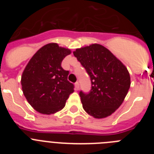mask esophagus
<instances>
[{
	"label": "esophagus",
	"instance_id": "1",
	"mask_svg": "<svg viewBox=\"0 0 154 154\" xmlns=\"http://www.w3.org/2000/svg\"><path fill=\"white\" fill-rule=\"evenodd\" d=\"M75 86L76 90H79V83L78 82H76L75 83Z\"/></svg>",
	"mask_w": 154,
	"mask_h": 154
}]
</instances>
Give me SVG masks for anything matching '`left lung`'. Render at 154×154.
<instances>
[{"label":"left lung","instance_id":"8db88e82","mask_svg":"<svg viewBox=\"0 0 154 154\" xmlns=\"http://www.w3.org/2000/svg\"><path fill=\"white\" fill-rule=\"evenodd\" d=\"M75 56L89 75L90 92H79L84 110L96 119L112 115L124 101L130 87V75L123 63L99 44L76 48Z\"/></svg>","mask_w":154,"mask_h":154}]
</instances>
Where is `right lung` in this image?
Segmentation results:
<instances>
[{
    "label": "right lung",
    "mask_w": 154,
    "mask_h": 154,
    "mask_svg": "<svg viewBox=\"0 0 154 154\" xmlns=\"http://www.w3.org/2000/svg\"><path fill=\"white\" fill-rule=\"evenodd\" d=\"M71 50L49 43L38 50L21 75L23 93L37 112L51 115L62 110L74 85L68 81L69 71L61 66Z\"/></svg>",
    "instance_id": "add662e5"
}]
</instances>
